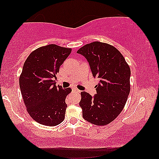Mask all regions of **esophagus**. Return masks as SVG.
<instances>
[{
  "label": "esophagus",
  "instance_id": "1",
  "mask_svg": "<svg viewBox=\"0 0 159 159\" xmlns=\"http://www.w3.org/2000/svg\"><path fill=\"white\" fill-rule=\"evenodd\" d=\"M73 90H74V91H75V92H77V93H80V90H78V89H77V88H74Z\"/></svg>",
  "mask_w": 159,
  "mask_h": 159
}]
</instances>
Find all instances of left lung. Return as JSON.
I'll return each mask as SVG.
<instances>
[{
  "label": "left lung",
  "instance_id": "obj_1",
  "mask_svg": "<svg viewBox=\"0 0 159 159\" xmlns=\"http://www.w3.org/2000/svg\"><path fill=\"white\" fill-rule=\"evenodd\" d=\"M87 59L93 76L99 82L94 96L81 92L80 106L85 120L105 125L122 112L130 93L131 70L124 57L115 47L99 42L84 45L77 52Z\"/></svg>",
  "mask_w": 159,
  "mask_h": 159
}]
</instances>
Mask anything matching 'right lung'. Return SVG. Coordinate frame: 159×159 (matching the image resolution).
I'll use <instances>...</instances> for the list:
<instances>
[{
  "mask_svg": "<svg viewBox=\"0 0 159 159\" xmlns=\"http://www.w3.org/2000/svg\"><path fill=\"white\" fill-rule=\"evenodd\" d=\"M71 52V48L49 44L33 51L25 62L20 88L27 111L40 124L55 126L64 120L66 98L71 89L57 87L53 80Z\"/></svg>",
  "mask_w": 159,
  "mask_h": 159,
  "instance_id": "right-lung-1",
  "label": "right lung"
}]
</instances>
